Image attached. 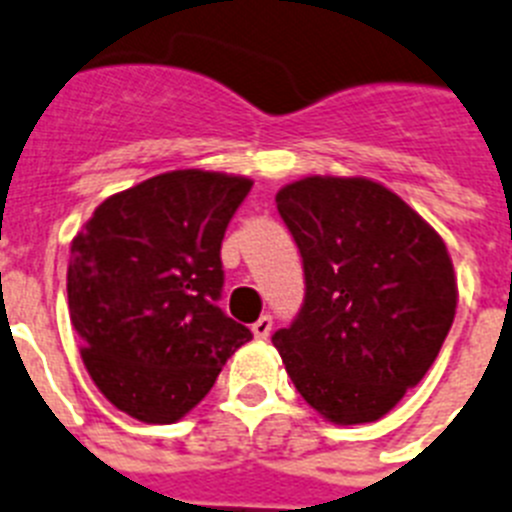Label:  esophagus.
Here are the masks:
<instances>
[{"label": "esophagus", "mask_w": 512, "mask_h": 512, "mask_svg": "<svg viewBox=\"0 0 512 512\" xmlns=\"http://www.w3.org/2000/svg\"><path fill=\"white\" fill-rule=\"evenodd\" d=\"M251 330H253V336L259 338V341H266V338H269V333H271V318H269V315H261V318L251 325Z\"/></svg>", "instance_id": "34e87169"}]
</instances>
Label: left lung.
Listing matches in <instances>:
<instances>
[{
  "instance_id": "8db88e82",
  "label": "left lung",
  "mask_w": 512,
  "mask_h": 512,
  "mask_svg": "<svg viewBox=\"0 0 512 512\" xmlns=\"http://www.w3.org/2000/svg\"><path fill=\"white\" fill-rule=\"evenodd\" d=\"M305 302L277 346L310 408L374 423L425 377L449 336L456 277L441 235L364 176H305L277 194Z\"/></svg>"
}]
</instances>
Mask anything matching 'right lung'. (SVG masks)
Segmentation results:
<instances>
[{"label": "right lung", "mask_w": 512, "mask_h": 512, "mask_svg": "<svg viewBox=\"0 0 512 512\" xmlns=\"http://www.w3.org/2000/svg\"><path fill=\"white\" fill-rule=\"evenodd\" d=\"M253 182L158 174L102 202L71 241L69 312L89 377L117 410L176 423L251 330L220 307L230 217Z\"/></svg>", "instance_id": "right-lung-1"}]
</instances>
